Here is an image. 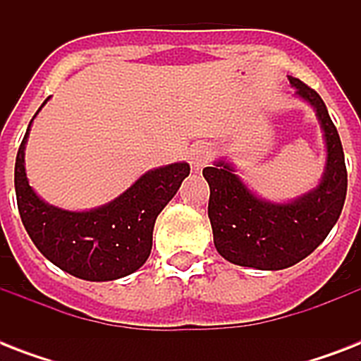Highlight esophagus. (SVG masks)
I'll use <instances>...</instances> for the list:
<instances>
[{
    "instance_id": "obj_1",
    "label": "esophagus",
    "mask_w": 361,
    "mask_h": 361,
    "mask_svg": "<svg viewBox=\"0 0 361 361\" xmlns=\"http://www.w3.org/2000/svg\"><path fill=\"white\" fill-rule=\"evenodd\" d=\"M209 159H212V149L206 144H195L187 152V161L191 164V169L197 170V172L208 164Z\"/></svg>"
}]
</instances>
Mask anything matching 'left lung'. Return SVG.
Returning <instances> with one entry per match:
<instances>
[{
  "label": "left lung",
  "mask_w": 361,
  "mask_h": 361,
  "mask_svg": "<svg viewBox=\"0 0 361 361\" xmlns=\"http://www.w3.org/2000/svg\"><path fill=\"white\" fill-rule=\"evenodd\" d=\"M288 80L298 97L313 106L324 130V176L314 189L279 204L258 198L226 161L202 170L209 185L208 217L215 249L238 266L285 269L303 260L330 234L347 197L345 153L324 101L302 80L292 76Z\"/></svg>",
  "instance_id": "left-lung-1"
}]
</instances>
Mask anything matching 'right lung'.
<instances>
[{"mask_svg": "<svg viewBox=\"0 0 361 361\" xmlns=\"http://www.w3.org/2000/svg\"><path fill=\"white\" fill-rule=\"evenodd\" d=\"M30 127L16 153L14 189L22 223L37 249L78 279L114 281L136 271L152 252L155 219L189 176V164L147 170L112 202L69 212L44 202L27 181L24 149Z\"/></svg>", "mask_w": 361, "mask_h": 361, "instance_id": "1", "label": "right lung"}]
</instances>
